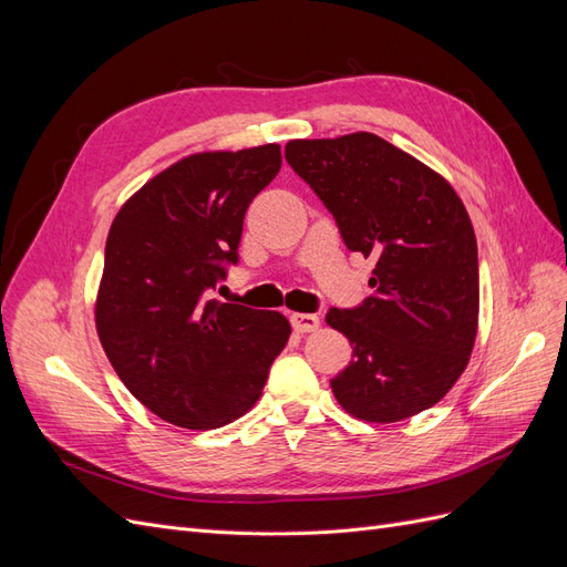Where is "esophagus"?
Here are the masks:
<instances>
[{
  "mask_svg": "<svg viewBox=\"0 0 567 567\" xmlns=\"http://www.w3.org/2000/svg\"><path fill=\"white\" fill-rule=\"evenodd\" d=\"M290 323H293V329L300 331V333H312L319 329L321 319L317 315H302V312H296L290 315Z\"/></svg>",
  "mask_w": 567,
  "mask_h": 567,
  "instance_id": "esophagus-1",
  "label": "esophagus"
}]
</instances>
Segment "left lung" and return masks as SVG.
I'll use <instances>...</instances> for the list:
<instances>
[{
    "instance_id": "left-lung-1",
    "label": "left lung",
    "mask_w": 567,
    "mask_h": 567,
    "mask_svg": "<svg viewBox=\"0 0 567 567\" xmlns=\"http://www.w3.org/2000/svg\"><path fill=\"white\" fill-rule=\"evenodd\" d=\"M286 161L336 219L342 241L373 257V296L326 321L352 362L331 381L340 406L394 423L437 404L468 364L477 333V244L447 179L371 132L293 140Z\"/></svg>"
}]
</instances>
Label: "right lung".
<instances>
[{
  "label": "right lung",
  "mask_w": 567,
  "mask_h": 567,
  "mask_svg": "<svg viewBox=\"0 0 567 567\" xmlns=\"http://www.w3.org/2000/svg\"><path fill=\"white\" fill-rule=\"evenodd\" d=\"M279 167V144L196 153L113 219L99 340L120 381L167 423L208 431L244 416L286 348L284 315L205 300L238 262L248 205Z\"/></svg>",
  "instance_id": "obj_1"
}]
</instances>
